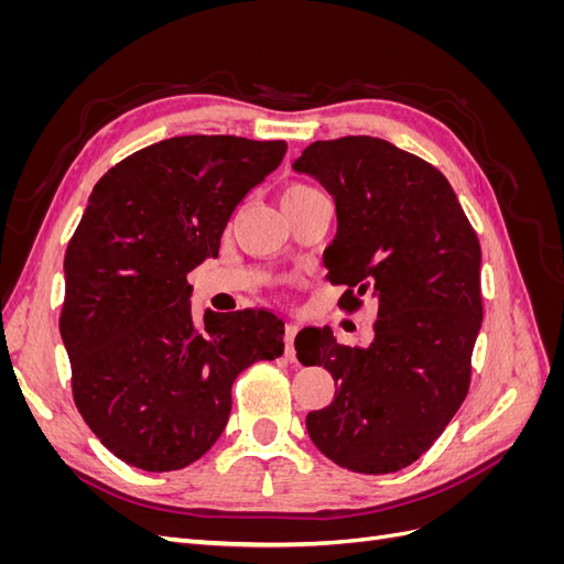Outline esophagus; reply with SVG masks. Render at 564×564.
Here are the masks:
<instances>
[{
    "label": "esophagus",
    "instance_id": "34e87169",
    "mask_svg": "<svg viewBox=\"0 0 564 564\" xmlns=\"http://www.w3.org/2000/svg\"><path fill=\"white\" fill-rule=\"evenodd\" d=\"M296 332H299L296 324H286V327H284V357H286V360H296V350H294Z\"/></svg>",
    "mask_w": 564,
    "mask_h": 564
}]
</instances>
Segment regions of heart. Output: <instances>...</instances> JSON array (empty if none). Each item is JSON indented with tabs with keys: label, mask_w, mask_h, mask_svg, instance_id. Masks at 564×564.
<instances>
[{
	"label": "heart",
	"mask_w": 564,
	"mask_h": 564,
	"mask_svg": "<svg viewBox=\"0 0 564 564\" xmlns=\"http://www.w3.org/2000/svg\"><path fill=\"white\" fill-rule=\"evenodd\" d=\"M308 191H313V187L303 185V183H294V185H289V187H286V193H284V195H292V193H308Z\"/></svg>",
	"instance_id": "obj_1"
}]
</instances>
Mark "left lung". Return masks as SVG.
Here are the masks:
<instances>
[{
    "instance_id": "8db88e82",
    "label": "left lung",
    "mask_w": 564,
    "mask_h": 564,
    "mask_svg": "<svg viewBox=\"0 0 564 564\" xmlns=\"http://www.w3.org/2000/svg\"><path fill=\"white\" fill-rule=\"evenodd\" d=\"M336 202L338 230L324 251L338 308L379 301L373 340L340 346L329 327L296 346L324 365L336 398L305 419L315 447L340 468L395 473L433 447L470 386L482 324L480 240L433 164L371 135L315 141L294 162ZM303 334V332H301ZM314 352L311 354L310 350Z\"/></svg>"
}]
</instances>
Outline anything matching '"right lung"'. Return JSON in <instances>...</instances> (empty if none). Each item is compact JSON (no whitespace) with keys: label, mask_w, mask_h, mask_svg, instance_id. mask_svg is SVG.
<instances>
[{"label":"right lung","mask_w":564,"mask_h":564,"mask_svg":"<svg viewBox=\"0 0 564 564\" xmlns=\"http://www.w3.org/2000/svg\"><path fill=\"white\" fill-rule=\"evenodd\" d=\"M284 152V141L176 135L94 185L65 251L58 327L82 419L133 468L178 470L207 454L237 373L284 352L275 313L207 311L197 322L187 284Z\"/></svg>","instance_id":"1"}]
</instances>
